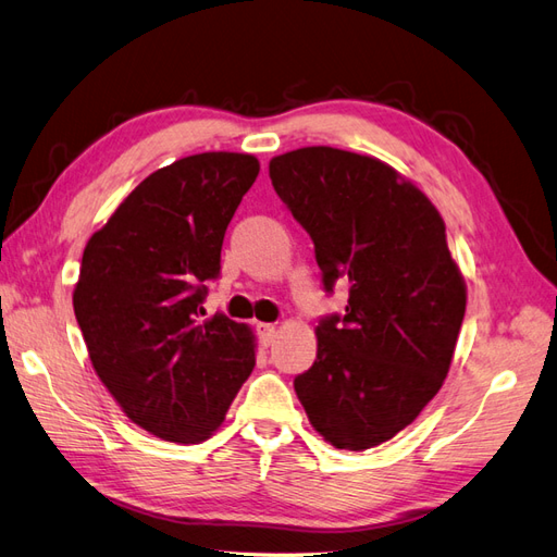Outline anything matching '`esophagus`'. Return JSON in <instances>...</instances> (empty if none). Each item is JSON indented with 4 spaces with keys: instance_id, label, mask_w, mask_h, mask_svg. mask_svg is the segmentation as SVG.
<instances>
[{
    "instance_id": "esophagus-1",
    "label": "esophagus",
    "mask_w": 557,
    "mask_h": 557,
    "mask_svg": "<svg viewBox=\"0 0 557 557\" xmlns=\"http://www.w3.org/2000/svg\"><path fill=\"white\" fill-rule=\"evenodd\" d=\"M258 335H260V342L264 344V347H272L276 335H278V330L272 323H260L258 325Z\"/></svg>"
}]
</instances>
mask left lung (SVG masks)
I'll return each instance as SVG.
<instances>
[{
    "label": "left lung",
    "instance_id": "left-lung-1",
    "mask_svg": "<svg viewBox=\"0 0 557 557\" xmlns=\"http://www.w3.org/2000/svg\"><path fill=\"white\" fill-rule=\"evenodd\" d=\"M269 177L309 232L325 290L349 281L347 313L315 325V360L295 394L325 443L363 453L441 391L466 281L438 208L388 163L313 145L274 157Z\"/></svg>",
    "mask_w": 557,
    "mask_h": 557
}]
</instances>
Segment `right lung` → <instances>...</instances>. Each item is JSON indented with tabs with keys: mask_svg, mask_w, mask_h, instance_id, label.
Segmentation results:
<instances>
[{
	"mask_svg": "<svg viewBox=\"0 0 557 557\" xmlns=\"http://www.w3.org/2000/svg\"><path fill=\"white\" fill-rule=\"evenodd\" d=\"M260 173L238 152H203L147 175L88 238L72 305L88 358L133 424L197 445L255 368L252 327L199 321L227 224Z\"/></svg>",
	"mask_w": 557,
	"mask_h": 557,
	"instance_id": "right-lung-1",
	"label": "right lung"
}]
</instances>
